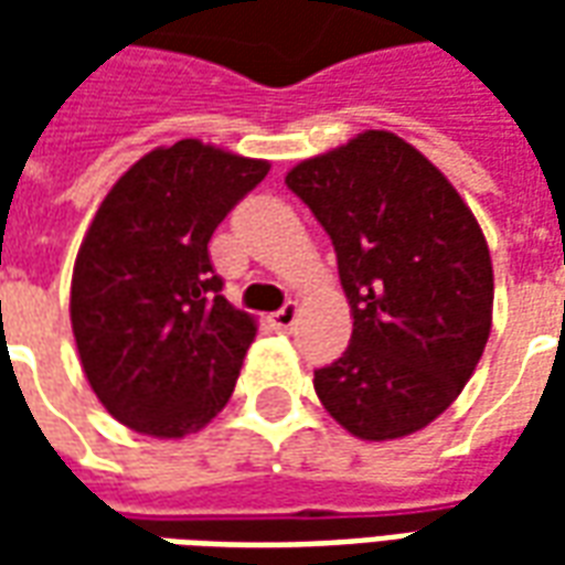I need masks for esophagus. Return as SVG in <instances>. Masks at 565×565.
I'll return each mask as SVG.
<instances>
[{"label": "esophagus", "instance_id": "obj_1", "mask_svg": "<svg viewBox=\"0 0 565 565\" xmlns=\"http://www.w3.org/2000/svg\"><path fill=\"white\" fill-rule=\"evenodd\" d=\"M296 315H299V306H296V302H287L281 311H275L269 318L271 327H275V330H290L296 323Z\"/></svg>", "mask_w": 565, "mask_h": 565}]
</instances>
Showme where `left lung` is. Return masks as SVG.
Here are the masks:
<instances>
[{
	"label": "left lung",
	"mask_w": 565,
	"mask_h": 565,
	"mask_svg": "<svg viewBox=\"0 0 565 565\" xmlns=\"http://www.w3.org/2000/svg\"><path fill=\"white\" fill-rule=\"evenodd\" d=\"M284 181L332 238L354 318L348 351L315 372L320 403L356 438L412 436L460 396L493 323V263L472 209L387 129Z\"/></svg>",
	"instance_id": "1"
}]
</instances>
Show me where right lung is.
I'll return each instance as SVG.
<instances>
[{
	"instance_id": "1",
	"label": "right lung",
	"mask_w": 565,
	"mask_h": 565,
	"mask_svg": "<svg viewBox=\"0 0 565 565\" xmlns=\"http://www.w3.org/2000/svg\"><path fill=\"white\" fill-rule=\"evenodd\" d=\"M269 162L199 139L132 162L108 190L72 271V332L105 412L184 438L230 403L257 320L221 296L209 242Z\"/></svg>"
}]
</instances>
